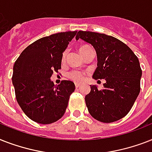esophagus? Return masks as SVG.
Segmentation results:
<instances>
[{
  "label": "esophagus",
  "mask_w": 152,
  "mask_h": 152,
  "mask_svg": "<svg viewBox=\"0 0 152 152\" xmlns=\"http://www.w3.org/2000/svg\"><path fill=\"white\" fill-rule=\"evenodd\" d=\"M75 86H76V88H80V83H76V84H75Z\"/></svg>",
  "instance_id": "34e87169"
}]
</instances>
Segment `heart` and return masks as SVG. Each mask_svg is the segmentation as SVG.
I'll return each instance as SVG.
<instances>
[{
  "instance_id": "obj_1",
  "label": "heart",
  "mask_w": 152,
  "mask_h": 152,
  "mask_svg": "<svg viewBox=\"0 0 152 152\" xmlns=\"http://www.w3.org/2000/svg\"><path fill=\"white\" fill-rule=\"evenodd\" d=\"M89 48H91L89 46H81L80 47V53H81V55H83L85 53V51ZM67 55H68V50H65L62 54V62L65 61ZM68 76H69V79H71L72 80H73L76 83H81L85 79V73L83 72L79 71V70H72L70 72H69Z\"/></svg>"
}]
</instances>
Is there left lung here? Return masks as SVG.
<instances>
[{
  "label": "left lung",
  "instance_id": "8db88e82",
  "mask_svg": "<svg viewBox=\"0 0 152 152\" xmlns=\"http://www.w3.org/2000/svg\"><path fill=\"white\" fill-rule=\"evenodd\" d=\"M79 39L92 45L97 53L98 67L92 77L106 80L102 90L91 85L85 96L89 113L101 122L120 120L132 109L140 91L139 60L126 44L113 36L79 31L76 39Z\"/></svg>",
  "mask_w": 152,
  "mask_h": 152
}]
</instances>
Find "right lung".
Returning a JSON list of instances; mask_svg holds the SVG:
<instances>
[{"label": "right lung", "mask_w": 152, "mask_h": 152, "mask_svg": "<svg viewBox=\"0 0 152 152\" xmlns=\"http://www.w3.org/2000/svg\"><path fill=\"white\" fill-rule=\"evenodd\" d=\"M76 32H60L38 39L21 53L14 64L12 79L16 101L35 122L51 124L65 112L75 84L62 80L54 85L50 77L61 68L63 52Z\"/></svg>", "instance_id": "obj_1"}]
</instances>
